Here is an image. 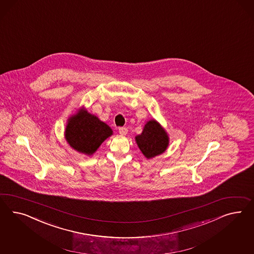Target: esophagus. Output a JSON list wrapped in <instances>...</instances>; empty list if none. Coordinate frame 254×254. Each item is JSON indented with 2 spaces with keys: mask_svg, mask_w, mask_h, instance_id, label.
<instances>
[{
  "mask_svg": "<svg viewBox=\"0 0 254 254\" xmlns=\"http://www.w3.org/2000/svg\"><path fill=\"white\" fill-rule=\"evenodd\" d=\"M118 130H119V133H120L121 135H126V134L127 133V127H119V128H118Z\"/></svg>",
  "mask_w": 254,
  "mask_h": 254,
  "instance_id": "esophagus-1",
  "label": "esophagus"
}]
</instances>
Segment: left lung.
I'll return each instance as SVG.
<instances>
[{
  "mask_svg": "<svg viewBox=\"0 0 254 254\" xmlns=\"http://www.w3.org/2000/svg\"><path fill=\"white\" fill-rule=\"evenodd\" d=\"M136 141L145 157L150 159L163 153L169 139L165 129L155 120H151L145 125L142 133L136 137Z\"/></svg>",
  "mask_w": 254,
  "mask_h": 254,
  "instance_id": "8db88e82",
  "label": "left lung"
}]
</instances>
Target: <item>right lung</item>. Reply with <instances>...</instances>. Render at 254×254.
Returning <instances> with one entry per match:
<instances>
[{
  "instance_id": "1",
  "label": "right lung",
  "mask_w": 254,
  "mask_h": 254,
  "mask_svg": "<svg viewBox=\"0 0 254 254\" xmlns=\"http://www.w3.org/2000/svg\"><path fill=\"white\" fill-rule=\"evenodd\" d=\"M113 134L109 126L98 117L81 110L69 119L65 138L75 151L91 155Z\"/></svg>"
}]
</instances>
